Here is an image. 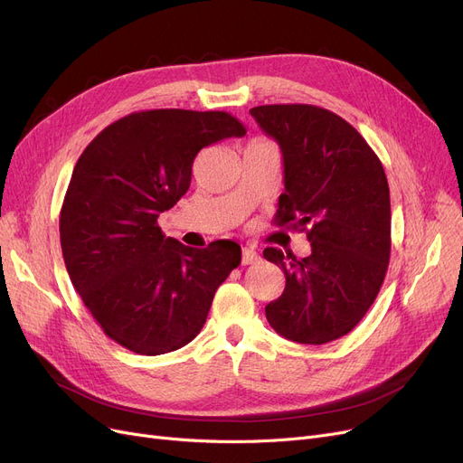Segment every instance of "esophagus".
<instances>
[{
  "mask_svg": "<svg viewBox=\"0 0 463 463\" xmlns=\"http://www.w3.org/2000/svg\"><path fill=\"white\" fill-rule=\"evenodd\" d=\"M241 261H243V266H252V263L260 261V254L254 249H243V258H241Z\"/></svg>",
  "mask_w": 463,
  "mask_h": 463,
  "instance_id": "1",
  "label": "esophagus"
}]
</instances>
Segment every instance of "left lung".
<instances>
[{
	"label": "left lung",
	"instance_id": "1",
	"mask_svg": "<svg viewBox=\"0 0 463 463\" xmlns=\"http://www.w3.org/2000/svg\"><path fill=\"white\" fill-rule=\"evenodd\" d=\"M284 160L275 224L307 232L311 256L279 249L263 258L284 271L271 327L303 345H324L354 329L375 301L390 261V188L367 141L339 115L305 103L250 109Z\"/></svg>",
	"mask_w": 463,
	"mask_h": 463
}]
</instances>
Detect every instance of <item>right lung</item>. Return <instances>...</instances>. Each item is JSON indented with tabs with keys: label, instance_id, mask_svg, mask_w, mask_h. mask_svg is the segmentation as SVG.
I'll use <instances>...</instances> for the list:
<instances>
[{
	"label": "right lung",
	"instance_id": "add662e5",
	"mask_svg": "<svg viewBox=\"0 0 463 463\" xmlns=\"http://www.w3.org/2000/svg\"><path fill=\"white\" fill-rule=\"evenodd\" d=\"M224 111L131 113L84 148L60 213L65 268L107 337L143 356L188 345L214 292L241 263V247L190 249L165 237L160 213L188 192L202 148L243 137Z\"/></svg>",
	"mask_w": 463,
	"mask_h": 463
}]
</instances>
